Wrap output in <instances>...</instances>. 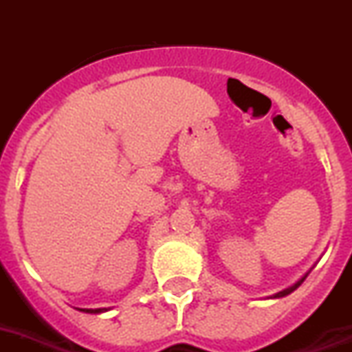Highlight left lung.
<instances>
[{
	"mask_svg": "<svg viewBox=\"0 0 352 352\" xmlns=\"http://www.w3.org/2000/svg\"><path fill=\"white\" fill-rule=\"evenodd\" d=\"M306 276H308V274H306ZM306 276L300 277L299 281L295 283V285L288 286V288H285V290H283V292H277V294H274V295H272V297H270V299H281V297H286V295H290L292 292L297 290V288H299V286L302 285V281H304V279H306Z\"/></svg>",
	"mask_w": 352,
	"mask_h": 352,
	"instance_id": "left-lung-1",
	"label": "left lung"
}]
</instances>
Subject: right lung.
<instances>
[{"label": "right lung", "instance_id": "add662e5", "mask_svg": "<svg viewBox=\"0 0 352 352\" xmlns=\"http://www.w3.org/2000/svg\"><path fill=\"white\" fill-rule=\"evenodd\" d=\"M80 311H84V313H103V311H107V309H105V308H96V309L84 308V309H80Z\"/></svg>", "mask_w": 352, "mask_h": 352}]
</instances>
